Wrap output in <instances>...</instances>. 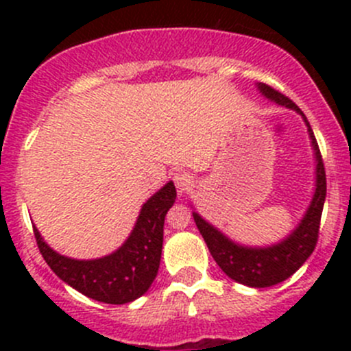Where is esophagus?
Segmentation results:
<instances>
[{"instance_id":"obj_1","label":"esophagus","mask_w":351,"mask_h":351,"mask_svg":"<svg viewBox=\"0 0 351 351\" xmlns=\"http://www.w3.org/2000/svg\"><path fill=\"white\" fill-rule=\"evenodd\" d=\"M173 182H175L176 190H178L180 195H183V193H185L186 190L192 186L193 178H192V175H190V173L178 171V173H175V175H173Z\"/></svg>"}]
</instances>
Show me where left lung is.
Here are the masks:
<instances>
[{
	"label": "left lung",
	"mask_w": 351,
	"mask_h": 351,
	"mask_svg": "<svg viewBox=\"0 0 351 351\" xmlns=\"http://www.w3.org/2000/svg\"><path fill=\"white\" fill-rule=\"evenodd\" d=\"M256 88L267 100L299 113L307 127L311 146L314 151V161H316V171H314L316 183H314L313 198H311L302 219L280 241L265 244V246H250V244H241L226 236L221 229L205 221L197 210H193L192 214L202 238L207 243L208 251L215 263L221 267V270L238 284L254 287V289H265V287L277 285L287 280L290 275L295 274L306 263V260L314 251L317 232H319L321 214H323L324 200H326V173H324V165L316 137H314L313 129L300 108L285 95L278 93L268 84L256 83Z\"/></svg>",
	"instance_id": "8db88e82"
}]
</instances>
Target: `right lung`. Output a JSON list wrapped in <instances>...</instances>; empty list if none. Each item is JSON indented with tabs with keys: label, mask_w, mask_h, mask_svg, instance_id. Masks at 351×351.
I'll list each match as a JSON object with an SVG mask.
<instances>
[{
	"label": "right lung",
	"mask_w": 351,
	"mask_h": 351,
	"mask_svg": "<svg viewBox=\"0 0 351 351\" xmlns=\"http://www.w3.org/2000/svg\"><path fill=\"white\" fill-rule=\"evenodd\" d=\"M176 200V189L168 182L141 207L129 238L110 254L76 260L52 250L34 226L35 239L51 270L90 299L105 304H127L149 290L161 263L162 228L166 212Z\"/></svg>",
	"instance_id": "add662e5"
}]
</instances>
